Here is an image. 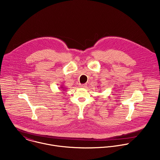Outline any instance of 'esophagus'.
Instances as JSON below:
<instances>
[{"label":"esophagus","instance_id":"obj_1","mask_svg":"<svg viewBox=\"0 0 160 160\" xmlns=\"http://www.w3.org/2000/svg\"><path fill=\"white\" fill-rule=\"evenodd\" d=\"M86 84H80V87H82V88H85L86 87Z\"/></svg>","mask_w":160,"mask_h":160}]
</instances>
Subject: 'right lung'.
I'll return each mask as SVG.
<instances>
[{"instance_id":"obj_1","label":"right lung","mask_w":160,"mask_h":160,"mask_svg":"<svg viewBox=\"0 0 160 160\" xmlns=\"http://www.w3.org/2000/svg\"><path fill=\"white\" fill-rule=\"evenodd\" d=\"M60 89L61 90H66L67 88L64 87L63 86H61V87H60ZM63 92H64V91H63ZM63 93H64V92H63Z\"/></svg>"}]
</instances>
